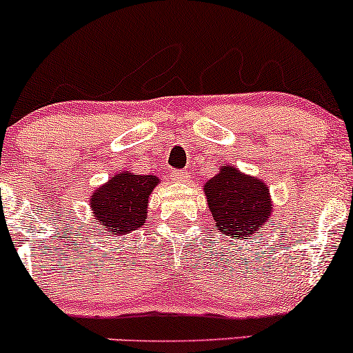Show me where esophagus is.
Listing matches in <instances>:
<instances>
[{
	"mask_svg": "<svg viewBox=\"0 0 353 353\" xmlns=\"http://www.w3.org/2000/svg\"><path fill=\"white\" fill-rule=\"evenodd\" d=\"M171 179L176 182H188L189 181V172H181V171H172Z\"/></svg>",
	"mask_w": 353,
	"mask_h": 353,
	"instance_id": "1",
	"label": "esophagus"
}]
</instances>
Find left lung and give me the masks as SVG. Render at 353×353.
<instances>
[{
    "instance_id": "obj_1",
    "label": "left lung",
    "mask_w": 353,
    "mask_h": 353,
    "mask_svg": "<svg viewBox=\"0 0 353 353\" xmlns=\"http://www.w3.org/2000/svg\"><path fill=\"white\" fill-rule=\"evenodd\" d=\"M204 194L216 222L214 229L234 239L244 241L261 234L274 212L269 185L236 165H219L216 176L205 181Z\"/></svg>"
}]
</instances>
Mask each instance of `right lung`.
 I'll return each instance as SVG.
<instances>
[{
	"label": "right lung",
	"mask_w": 353,
	"mask_h": 353,
	"mask_svg": "<svg viewBox=\"0 0 353 353\" xmlns=\"http://www.w3.org/2000/svg\"><path fill=\"white\" fill-rule=\"evenodd\" d=\"M157 176L121 171L89 197V208L101 230L112 236H125L145 224L149 196L159 184Z\"/></svg>",
	"instance_id": "obj_1"
}]
</instances>
